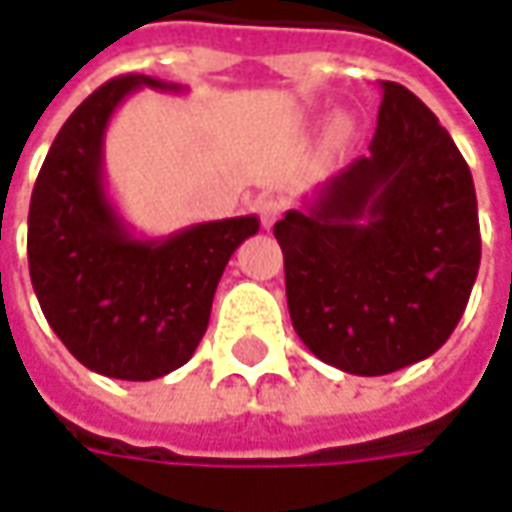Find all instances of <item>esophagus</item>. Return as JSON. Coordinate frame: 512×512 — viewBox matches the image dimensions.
I'll return each mask as SVG.
<instances>
[{
	"mask_svg": "<svg viewBox=\"0 0 512 512\" xmlns=\"http://www.w3.org/2000/svg\"><path fill=\"white\" fill-rule=\"evenodd\" d=\"M285 212V201H280V198H260L257 201V215H260V221H263V227L269 229L274 227L280 218H283Z\"/></svg>",
	"mask_w": 512,
	"mask_h": 512,
	"instance_id": "1",
	"label": "esophagus"
}]
</instances>
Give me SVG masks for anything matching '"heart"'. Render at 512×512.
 <instances>
[{"mask_svg":"<svg viewBox=\"0 0 512 512\" xmlns=\"http://www.w3.org/2000/svg\"><path fill=\"white\" fill-rule=\"evenodd\" d=\"M347 131H350V123H347V120H339V123H336V134H339V137H344Z\"/></svg>","mask_w":512,"mask_h":512,"instance_id":"b5f03b06","label":"heart"}]
</instances>
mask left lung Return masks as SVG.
<instances>
[{
	"label": "left lung",
	"instance_id": "1",
	"mask_svg": "<svg viewBox=\"0 0 512 512\" xmlns=\"http://www.w3.org/2000/svg\"><path fill=\"white\" fill-rule=\"evenodd\" d=\"M305 347L353 375L437 353L474 288L482 238L471 170L406 86L381 81L370 154L274 224Z\"/></svg>",
	"mask_w": 512,
	"mask_h": 512
}]
</instances>
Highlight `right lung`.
Listing matches in <instances>:
<instances>
[{
    "label": "right lung",
    "instance_id": "obj_1",
    "mask_svg": "<svg viewBox=\"0 0 512 512\" xmlns=\"http://www.w3.org/2000/svg\"><path fill=\"white\" fill-rule=\"evenodd\" d=\"M142 86L179 83L120 75L69 114L41 165L27 260L38 305L83 367L120 381H154L196 353L232 252L252 238L255 215L207 221L168 238H134L103 182L111 114Z\"/></svg>",
    "mask_w": 512,
    "mask_h": 512
}]
</instances>
